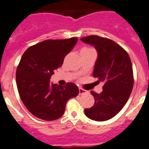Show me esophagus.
<instances>
[{
    "instance_id": "esophagus-1",
    "label": "esophagus",
    "mask_w": 149,
    "mask_h": 149,
    "mask_svg": "<svg viewBox=\"0 0 149 149\" xmlns=\"http://www.w3.org/2000/svg\"><path fill=\"white\" fill-rule=\"evenodd\" d=\"M86 93H88V91L85 90V89H82V88L79 87V95H84L86 94Z\"/></svg>"
}]
</instances>
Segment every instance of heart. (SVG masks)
I'll list each match as a JSON object with an SVG mask.
<instances>
[{
	"label": "heart",
	"instance_id": "1",
	"mask_svg": "<svg viewBox=\"0 0 149 149\" xmlns=\"http://www.w3.org/2000/svg\"><path fill=\"white\" fill-rule=\"evenodd\" d=\"M89 50H92V49H90V48H83L81 51H89Z\"/></svg>",
	"mask_w": 149,
	"mask_h": 149
}]
</instances>
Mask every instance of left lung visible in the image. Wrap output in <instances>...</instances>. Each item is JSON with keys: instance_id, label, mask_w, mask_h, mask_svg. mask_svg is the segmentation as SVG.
Here are the masks:
<instances>
[{"instance_id": "left-lung-1", "label": "left lung", "mask_w": 149, "mask_h": 149, "mask_svg": "<svg viewBox=\"0 0 149 149\" xmlns=\"http://www.w3.org/2000/svg\"><path fill=\"white\" fill-rule=\"evenodd\" d=\"M94 46L98 57L93 75L104 83L100 94L91 92L95 98L92 107L84 110L92 120L103 122L115 116L127 103L134 86L132 63L128 54L113 40L98 36L81 38Z\"/></svg>"}]
</instances>
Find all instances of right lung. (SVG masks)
Listing matches in <instances>:
<instances>
[{
  "label": "right lung",
  "instance_id": "right-lung-1",
  "mask_svg": "<svg viewBox=\"0 0 149 149\" xmlns=\"http://www.w3.org/2000/svg\"><path fill=\"white\" fill-rule=\"evenodd\" d=\"M77 40L43 41L30 47L22 55L16 71L17 88L26 108L39 119L52 121L60 118L67 101L79 94L78 87L73 83L60 86L50 81Z\"/></svg>",
  "mask_w": 149,
  "mask_h": 149
}]
</instances>
